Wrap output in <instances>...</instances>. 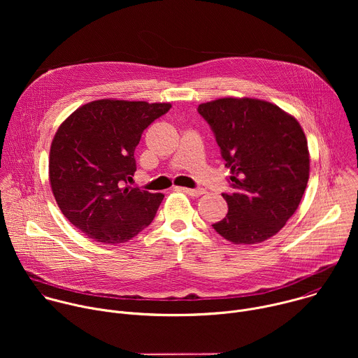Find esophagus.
I'll list each match as a JSON object with an SVG mask.
<instances>
[{
    "label": "esophagus",
    "instance_id": "1",
    "mask_svg": "<svg viewBox=\"0 0 358 358\" xmlns=\"http://www.w3.org/2000/svg\"><path fill=\"white\" fill-rule=\"evenodd\" d=\"M176 189L178 191H182L191 196H199L201 194H203L206 191H203L202 188H185V187H176Z\"/></svg>",
    "mask_w": 358,
    "mask_h": 358
}]
</instances>
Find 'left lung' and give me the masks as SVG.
Wrapping results in <instances>:
<instances>
[{
  "mask_svg": "<svg viewBox=\"0 0 358 358\" xmlns=\"http://www.w3.org/2000/svg\"><path fill=\"white\" fill-rule=\"evenodd\" d=\"M220 145L232 192L213 228L236 245L276 235L297 210L309 181L308 140L299 122L259 99L224 97L198 106Z\"/></svg>",
  "mask_w": 358,
  "mask_h": 358,
  "instance_id": "left-lung-1",
  "label": "left lung"
}]
</instances>
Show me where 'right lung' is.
<instances>
[{"label": "right lung", "instance_id": "right-lung-1", "mask_svg": "<svg viewBox=\"0 0 358 358\" xmlns=\"http://www.w3.org/2000/svg\"><path fill=\"white\" fill-rule=\"evenodd\" d=\"M170 103L101 99L75 110L49 152V181L62 214L90 239L123 243L155 220L164 198L129 185L143 131Z\"/></svg>", "mask_w": 358, "mask_h": 358}]
</instances>
